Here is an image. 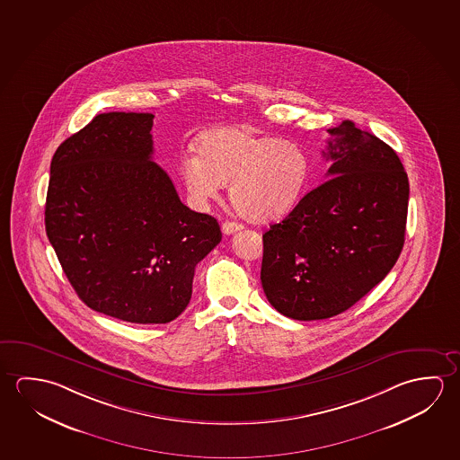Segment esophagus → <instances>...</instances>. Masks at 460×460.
<instances>
[{"label":"esophagus","instance_id":"esophagus-1","mask_svg":"<svg viewBox=\"0 0 460 460\" xmlns=\"http://www.w3.org/2000/svg\"><path fill=\"white\" fill-rule=\"evenodd\" d=\"M243 229L241 223H235V221H225L223 225H221V231L226 234V235H231V234L237 233V231H241Z\"/></svg>","mask_w":460,"mask_h":460}]
</instances>
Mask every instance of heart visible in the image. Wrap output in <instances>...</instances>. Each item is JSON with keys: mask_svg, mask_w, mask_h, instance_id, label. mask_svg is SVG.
I'll return each instance as SVG.
<instances>
[{"mask_svg": "<svg viewBox=\"0 0 460 460\" xmlns=\"http://www.w3.org/2000/svg\"><path fill=\"white\" fill-rule=\"evenodd\" d=\"M194 149L197 155H182L180 174L197 204L229 182V199L243 218L270 221L294 210L308 186L311 164L302 146L247 123L207 129Z\"/></svg>", "mask_w": 460, "mask_h": 460, "instance_id": "b5f03b06", "label": "heart"}]
</instances>
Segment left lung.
<instances>
[{"label": "left lung", "mask_w": 460, "mask_h": 460, "mask_svg": "<svg viewBox=\"0 0 460 460\" xmlns=\"http://www.w3.org/2000/svg\"><path fill=\"white\" fill-rule=\"evenodd\" d=\"M327 131V181L263 234L264 294L296 321L351 308L404 245L409 181L396 152L351 120Z\"/></svg>", "instance_id": "left-lung-1"}]
</instances>
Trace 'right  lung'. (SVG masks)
<instances>
[{
  "label": "right lung",
  "mask_w": 460,
  "mask_h": 460,
  "mask_svg": "<svg viewBox=\"0 0 460 460\" xmlns=\"http://www.w3.org/2000/svg\"><path fill=\"white\" fill-rule=\"evenodd\" d=\"M152 113L96 115L58 147L46 196L48 239L91 309L166 324L186 309L217 219L182 204L152 162Z\"/></svg>",
  "instance_id": "1"
}]
</instances>
